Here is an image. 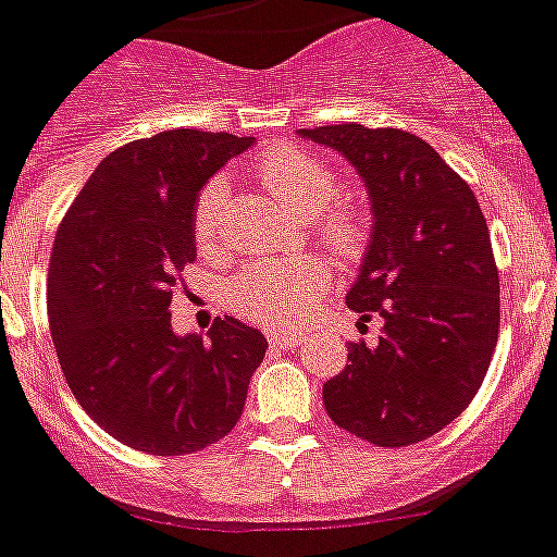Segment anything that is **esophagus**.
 Here are the masks:
<instances>
[{
    "instance_id": "1",
    "label": "esophagus",
    "mask_w": 557,
    "mask_h": 557,
    "mask_svg": "<svg viewBox=\"0 0 557 557\" xmlns=\"http://www.w3.org/2000/svg\"><path fill=\"white\" fill-rule=\"evenodd\" d=\"M305 337L299 332H288V330H277L269 335V343H272L274 349H296Z\"/></svg>"
}]
</instances>
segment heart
Segmentation results:
<instances>
[{
    "mask_svg": "<svg viewBox=\"0 0 557 557\" xmlns=\"http://www.w3.org/2000/svg\"><path fill=\"white\" fill-rule=\"evenodd\" d=\"M258 178L269 191L302 220H315L341 195L335 170L319 156L299 148H277L258 159ZM225 202V184L211 181L195 206V242L200 249L216 244L220 211ZM324 236L341 255H355L362 247V225L346 208H332L324 215ZM330 283V269L315 255L294 261H252L238 269L227 285V302L238 315L258 324L280 326L305 319Z\"/></svg>",
    "mask_w": 557,
    "mask_h": 557,
    "instance_id": "heart-1",
    "label": "heart"
}]
</instances>
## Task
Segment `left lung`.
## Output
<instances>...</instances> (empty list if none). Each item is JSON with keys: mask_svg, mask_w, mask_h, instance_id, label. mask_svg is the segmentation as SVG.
Returning a JSON list of instances; mask_svg holds the SVG:
<instances>
[{"mask_svg": "<svg viewBox=\"0 0 557 557\" xmlns=\"http://www.w3.org/2000/svg\"><path fill=\"white\" fill-rule=\"evenodd\" d=\"M299 134L337 150L366 184L373 227L346 305L384 321L376 346L349 343V366L324 384L326 412L379 448L423 443L475 398L497 346L500 280L481 206L401 128Z\"/></svg>", "mask_w": 557, "mask_h": 557, "instance_id": "obj_1", "label": "left lung"}]
</instances>
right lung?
I'll use <instances>...</instances> for the list:
<instances>
[{
  "label": "right lung",
  "mask_w": 557,
  "mask_h": 557,
  "mask_svg": "<svg viewBox=\"0 0 557 557\" xmlns=\"http://www.w3.org/2000/svg\"><path fill=\"white\" fill-rule=\"evenodd\" d=\"M252 137L175 128L123 145L96 168L57 231L49 326L65 382L117 443L184 456L238 423L267 337L216 319L173 332V290L197 258V195Z\"/></svg>",
  "instance_id": "add662e5"
}]
</instances>
